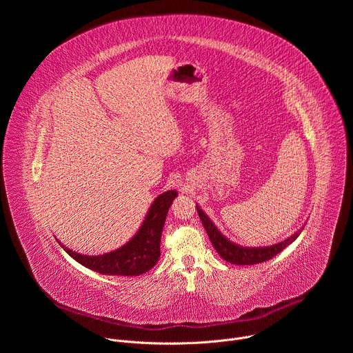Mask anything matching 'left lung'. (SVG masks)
<instances>
[{"label": "left lung", "instance_id": "8db88e82", "mask_svg": "<svg viewBox=\"0 0 353 353\" xmlns=\"http://www.w3.org/2000/svg\"><path fill=\"white\" fill-rule=\"evenodd\" d=\"M196 211H198V216L203 222L208 237L211 240V243L214 244L215 250L218 251V254L226 260L230 264H236V265H254V264H260L264 261L271 260L272 257H275L276 254H279L281 251L288 247L292 241H294L297 239V236L303 230V228L299 229L296 233H293L290 237L285 239L281 243L268 245V247H243L240 244H236L233 241H230L226 236H223L218 228L212 223V221L208 218V215L201 210L196 205Z\"/></svg>", "mask_w": 353, "mask_h": 353}]
</instances>
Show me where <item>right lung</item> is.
Segmentation results:
<instances>
[{
    "label": "right lung",
    "instance_id": "add662e5",
    "mask_svg": "<svg viewBox=\"0 0 353 353\" xmlns=\"http://www.w3.org/2000/svg\"><path fill=\"white\" fill-rule=\"evenodd\" d=\"M177 196V191L170 190L159 196L150 205L148 215L137 234L123 247L102 256H83L60 245L83 267L103 275H141L152 268L161 257V237L168 211Z\"/></svg>",
    "mask_w": 353,
    "mask_h": 353
}]
</instances>
